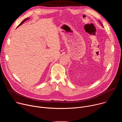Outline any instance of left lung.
I'll list each match as a JSON object with an SVG mask.
<instances>
[{"instance_id": "left-lung-1", "label": "left lung", "mask_w": 122, "mask_h": 122, "mask_svg": "<svg viewBox=\"0 0 122 122\" xmlns=\"http://www.w3.org/2000/svg\"><path fill=\"white\" fill-rule=\"evenodd\" d=\"M99 23H100V24H101V25H102V26H103V25H102V24H101V22H100V21H99Z\"/></svg>"}]
</instances>
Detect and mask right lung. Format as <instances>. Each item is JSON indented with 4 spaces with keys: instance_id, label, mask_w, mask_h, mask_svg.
<instances>
[{
    "instance_id": "1",
    "label": "right lung",
    "mask_w": 122,
    "mask_h": 122,
    "mask_svg": "<svg viewBox=\"0 0 122 122\" xmlns=\"http://www.w3.org/2000/svg\"><path fill=\"white\" fill-rule=\"evenodd\" d=\"M28 19H29V18H25V19H24L21 23V24H19V25L18 26H17V27H19V26H20L21 25H22L25 21H26V20H28Z\"/></svg>"
}]
</instances>
